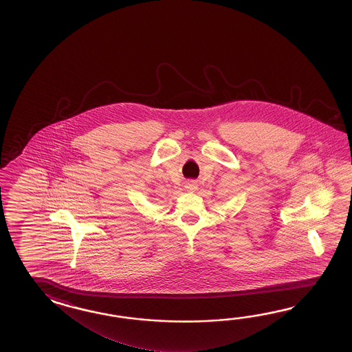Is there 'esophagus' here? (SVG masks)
Returning <instances> with one entry per match:
<instances>
[{"label":"esophagus","mask_w":352,"mask_h":352,"mask_svg":"<svg viewBox=\"0 0 352 352\" xmlns=\"http://www.w3.org/2000/svg\"><path fill=\"white\" fill-rule=\"evenodd\" d=\"M185 188H186L187 191L192 192V191L197 188V184L195 181H188V182H186V185H185Z\"/></svg>","instance_id":"esophagus-1"}]
</instances>
